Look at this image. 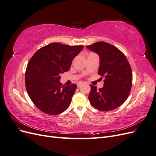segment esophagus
<instances>
[{"label": "esophagus", "instance_id": "obj_1", "mask_svg": "<svg viewBox=\"0 0 156 156\" xmlns=\"http://www.w3.org/2000/svg\"><path fill=\"white\" fill-rule=\"evenodd\" d=\"M81 84H82V83H78V84H77V86L79 87H81Z\"/></svg>", "mask_w": 156, "mask_h": 156}]
</instances>
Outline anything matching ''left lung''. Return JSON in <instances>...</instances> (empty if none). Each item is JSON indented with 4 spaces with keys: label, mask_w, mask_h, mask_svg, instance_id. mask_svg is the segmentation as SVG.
Instances as JSON below:
<instances>
[{
    "label": "left lung",
    "mask_w": 156,
    "mask_h": 156,
    "mask_svg": "<svg viewBox=\"0 0 156 156\" xmlns=\"http://www.w3.org/2000/svg\"><path fill=\"white\" fill-rule=\"evenodd\" d=\"M87 48L100 56L98 74L104 77L103 88L98 90L96 87L90 85V103L100 111L114 110L123 104L130 93L133 75L128 60L120 50L104 41Z\"/></svg>",
    "instance_id": "left-lung-1"
}]
</instances>
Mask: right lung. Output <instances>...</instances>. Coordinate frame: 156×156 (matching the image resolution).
<instances>
[{
    "instance_id": "1",
    "label": "right lung",
    "mask_w": 156,
    "mask_h": 156,
    "mask_svg": "<svg viewBox=\"0 0 156 156\" xmlns=\"http://www.w3.org/2000/svg\"><path fill=\"white\" fill-rule=\"evenodd\" d=\"M83 48V45L51 43L32 56L26 69L25 86L30 100L41 111L56 115L69 107L77 87L62 86L60 75L68 72Z\"/></svg>"
}]
</instances>
